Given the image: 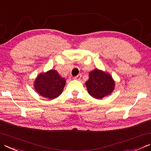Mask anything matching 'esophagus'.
I'll return each instance as SVG.
<instances>
[{
  "instance_id": "esophagus-1",
  "label": "esophagus",
  "mask_w": 151,
  "mask_h": 151,
  "mask_svg": "<svg viewBox=\"0 0 151 151\" xmlns=\"http://www.w3.org/2000/svg\"><path fill=\"white\" fill-rule=\"evenodd\" d=\"M81 76H82L81 75H78L77 76H75V77H74V78L76 79V80H80V79H81Z\"/></svg>"
}]
</instances>
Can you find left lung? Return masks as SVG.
<instances>
[{"label": "left lung", "instance_id": "obj_1", "mask_svg": "<svg viewBox=\"0 0 151 151\" xmlns=\"http://www.w3.org/2000/svg\"><path fill=\"white\" fill-rule=\"evenodd\" d=\"M85 84L88 93L98 99L111 94L115 86V82L112 76L108 73L98 69L89 73V79Z\"/></svg>", "mask_w": 151, "mask_h": 151}]
</instances>
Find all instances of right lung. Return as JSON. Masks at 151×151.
<instances>
[{"label":"right lung","mask_w":151,"mask_h":151,"mask_svg":"<svg viewBox=\"0 0 151 151\" xmlns=\"http://www.w3.org/2000/svg\"><path fill=\"white\" fill-rule=\"evenodd\" d=\"M66 81L57 70H50L39 74L35 81V89L40 96L50 99L60 96L63 90Z\"/></svg>","instance_id":"add662e5"}]
</instances>
